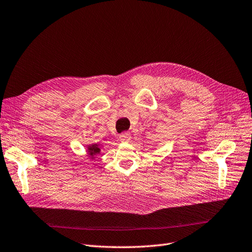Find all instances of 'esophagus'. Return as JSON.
I'll return each instance as SVG.
<instances>
[{"mask_svg":"<svg viewBox=\"0 0 252 252\" xmlns=\"http://www.w3.org/2000/svg\"><path fill=\"white\" fill-rule=\"evenodd\" d=\"M119 139L121 142H128L129 139H131V134H129L128 132H125V133L119 135Z\"/></svg>","mask_w":252,"mask_h":252,"instance_id":"obj_1","label":"esophagus"}]
</instances>
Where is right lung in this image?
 I'll return each mask as SVG.
<instances>
[{
  "instance_id": "1",
  "label": "right lung",
  "mask_w": 252,
  "mask_h": 252,
  "mask_svg": "<svg viewBox=\"0 0 252 252\" xmlns=\"http://www.w3.org/2000/svg\"><path fill=\"white\" fill-rule=\"evenodd\" d=\"M100 153V148L99 144H91L87 146V154L88 157H90L91 159H94L95 156Z\"/></svg>"
}]
</instances>
